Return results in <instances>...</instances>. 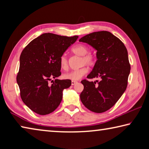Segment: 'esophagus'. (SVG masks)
<instances>
[{"instance_id":"esophagus-1","label":"esophagus","mask_w":149,"mask_h":149,"mask_svg":"<svg viewBox=\"0 0 149 149\" xmlns=\"http://www.w3.org/2000/svg\"><path fill=\"white\" fill-rule=\"evenodd\" d=\"M76 84H77V81H72V85H74Z\"/></svg>"}]
</instances>
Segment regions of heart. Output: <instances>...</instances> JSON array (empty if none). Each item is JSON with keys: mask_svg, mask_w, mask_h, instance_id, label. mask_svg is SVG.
<instances>
[{"mask_svg": "<svg viewBox=\"0 0 149 149\" xmlns=\"http://www.w3.org/2000/svg\"><path fill=\"white\" fill-rule=\"evenodd\" d=\"M72 52L77 56H81L80 64H86L88 66H93L95 63V56L91 52H88V47L84 44H79L72 49ZM60 65L63 70H66L68 67V61L65 54L62 55L60 58ZM87 73V68L82 66L79 68L72 70L64 75L65 78L73 81L81 79Z\"/></svg>", "mask_w": 149, "mask_h": 149, "instance_id": "obj_1", "label": "heart"}]
</instances>
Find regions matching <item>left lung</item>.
<instances>
[{
  "mask_svg": "<svg viewBox=\"0 0 149 149\" xmlns=\"http://www.w3.org/2000/svg\"><path fill=\"white\" fill-rule=\"evenodd\" d=\"M79 41L97 50V60L87 77L101 79L94 82L82 80L84 89L80 99L92 112H104L117 102L127 88L131 69L127 49L118 37L107 31L91 33Z\"/></svg>",
  "mask_w": 149,
  "mask_h": 149,
  "instance_id": "1",
  "label": "left lung"
}]
</instances>
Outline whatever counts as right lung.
I'll return each instance as SVG.
<instances>
[{
    "label": "right lung",
    "instance_id": "right-lung-1",
    "mask_svg": "<svg viewBox=\"0 0 149 149\" xmlns=\"http://www.w3.org/2000/svg\"><path fill=\"white\" fill-rule=\"evenodd\" d=\"M78 36H61L43 33L31 41L22 50L16 80L24 104L39 115L56 109L62 99V92L70 87V79H56L61 75L60 58Z\"/></svg>",
    "mask_w": 149,
    "mask_h": 149
}]
</instances>
